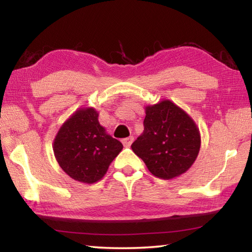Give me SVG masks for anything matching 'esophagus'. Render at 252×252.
Here are the masks:
<instances>
[{"instance_id":"obj_1","label":"esophagus","mask_w":252,"mask_h":252,"mask_svg":"<svg viewBox=\"0 0 252 252\" xmlns=\"http://www.w3.org/2000/svg\"><path fill=\"white\" fill-rule=\"evenodd\" d=\"M133 140H134V138L133 136H129V138H126V139H123L122 140V143H123V146L125 147H130L131 144H132V142H133Z\"/></svg>"}]
</instances>
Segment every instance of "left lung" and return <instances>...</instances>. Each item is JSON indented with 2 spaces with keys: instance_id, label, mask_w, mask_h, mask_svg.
<instances>
[{
  "instance_id": "obj_1",
  "label": "left lung",
  "mask_w": 252,
  "mask_h": 252,
  "mask_svg": "<svg viewBox=\"0 0 252 252\" xmlns=\"http://www.w3.org/2000/svg\"><path fill=\"white\" fill-rule=\"evenodd\" d=\"M142 134L132 143L153 176L173 179L193 164L201 144L194 121L170 100L148 105Z\"/></svg>"
}]
</instances>
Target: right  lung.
Masks as SVG:
<instances>
[{"instance_id": "obj_1", "label": "right lung", "mask_w": 252, "mask_h": 252, "mask_svg": "<svg viewBox=\"0 0 252 252\" xmlns=\"http://www.w3.org/2000/svg\"><path fill=\"white\" fill-rule=\"evenodd\" d=\"M93 108H82L60 127L53 151L60 167L76 181L92 185L101 180L122 143L105 132Z\"/></svg>"}]
</instances>
